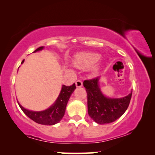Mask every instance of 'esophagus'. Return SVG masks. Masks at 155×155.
<instances>
[{
    "instance_id": "esophagus-1",
    "label": "esophagus",
    "mask_w": 155,
    "mask_h": 155,
    "mask_svg": "<svg viewBox=\"0 0 155 155\" xmlns=\"http://www.w3.org/2000/svg\"><path fill=\"white\" fill-rule=\"evenodd\" d=\"M75 85H76V87H82V82L81 80H78L77 81L75 82Z\"/></svg>"
}]
</instances>
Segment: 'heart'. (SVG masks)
Masks as SVG:
<instances>
[{"label": "heart", "instance_id": "b5f03b06", "mask_svg": "<svg viewBox=\"0 0 155 155\" xmlns=\"http://www.w3.org/2000/svg\"><path fill=\"white\" fill-rule=\"evenodd\" d=\"M101 56L97 53L82 52L76 55L73 59V63L79 68H89L93 66L100 60ZM99 67L94 65V71L97 72Z\"/></svg>", "mask_w": 155, "mask_h": 155}]
</instances>
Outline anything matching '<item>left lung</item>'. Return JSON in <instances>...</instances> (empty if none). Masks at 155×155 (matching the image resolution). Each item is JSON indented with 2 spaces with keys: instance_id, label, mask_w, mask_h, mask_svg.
Wrapping results in <instances>:
<instances>
[{
  "instance_id": "8db88e82",
  "label": "left lung",
  "mask_w": 155,
  "mask_h": 155,
  "mask_svg": "<svg viewBox=\"0 0 155 155\" xmlns=\"http://www.w3.org/2000/svg\"><path fill=\"white\" fill-rule=\"evenodd\" d=\"M100 77L86 80L83 85L87 94L88 114L99 124L115 121L125 113L130 104L132 91L123 98H109L101 93L99 86Z\"/></svg>"
}]
</instances>
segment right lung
Here are the masks:
<instances>
[{
    "instance_id": "right-lung-1",
    "label": "right lung",
    "mask_w": 155,
    "mask_h": 155,
    "mask_svg": "<svg viewBox=\"0 0 155 155\" xmlns=\"http://www.w3.org/2000/svg\"><path fill=\"white\" fill-rule=\"evenodd\" d=\"M43 48L44 46H41V47H39L37 49H36L34 52L39 51ZM24 61L25 60L22 61V63H23ZM75 88L76 87L75 83L72 84L71 86L63 85L60 94H59L56 101H55L54 104L44 111H30V110L25 109L19 103L18 104L20 106V109L25 114V115H27L35 122L39 124L52 126V125L58 124L63 118L65 114L68 101L70 97H71L72 93L74 92Z\"/></svg>"
}]
</instances>
